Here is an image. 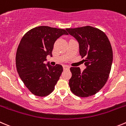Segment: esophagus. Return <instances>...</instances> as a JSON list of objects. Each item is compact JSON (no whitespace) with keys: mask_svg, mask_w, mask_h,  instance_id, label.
Here are the masks:
<instances>
[{"mask_svg":"<svg viewBox=\"0 0 126 126\" xmlns=\"http://www.w3.org/2000/svg\"><path fill=\"white\" fill-rule=\"evenodd\" d=\"M63 67L64 70H68V69H70V66L68 65H65L64 64V65L63 66Z\"/></svg>","mask_w":126,"mask_h":126,"instance_id":"34e87169","label":"esophagus"}]
</instances>
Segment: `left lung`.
<instances>
[{
	"instance_id": "8db88e82",
	"label": "left lung",
	"mask_w": 126,
	"mask_h": 126,
	"mask_svg": "<svg viewBox=\"0 0 126 126\" xmlns=\"http://www.w3.org/2000/svg\"><path fill=\"white\" fill-rule=\"evenodd\" d=\"M66 30L79 43V54L84 57L86 66L83 71L79 67L70 68V90L79 97L95 94L106 84L111 71L113 60L111 43L103 32L91 26Z\"/></svg>"
}]
</instances>
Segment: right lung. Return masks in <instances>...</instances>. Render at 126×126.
Segmentation results:
<instances>
[{
  "mask_svg": "<svg viewBox=\"0 0 126 126\" xmlns=\"http://www.w3.org/2000/svg\"><path fill=\"white\" fill-rule=\"evenodd\" d=\"M64 29L40 26L31 29L21 40L16 54V67L20 78L29 91L35 96H48L55 89L63 71V66H52L47 56H52L55 41Z\"/></svg>",
  "mask_w": 126,
  "mask_h": 126,
  "instance_id": "add662e5",
  "label": "right lung"
}]
</instances>
